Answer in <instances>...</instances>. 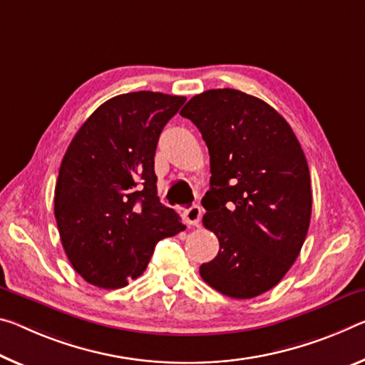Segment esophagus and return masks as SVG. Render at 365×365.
Segmentation results:
<instances>
[{
    "instance_id": "esophagus-1",
    "label": "esophagus",
    "mask_w": 365,
    "mask_h": 365,
    "mask_svg": "<svg viewBox=\"0 0 365 365\" xmlns=\"http://www.w3.org/2000/svg\"><path fill=\"white\" fill-rule=\"evenodd\" d=\"M183 221L188 225H198L201 219V207L198 205H192L190 207H185L183 212Z\"/></svg>"
}]
</instances>
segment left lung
<instances>
[{
  "mask_svg": "<svg viewBox=\"0 0 365 365\" xmlns=\"http://www.w3.org/2000/svg\"><path fill=\"white\" fill-rule=\"evenodd\" d=\"M180 115L193 121L210 151L211 188L201 205L219 252L200 274L224 296L257 297L284 277L307 237V159L287 121L245 92L206 91Z\"/></svg>",
  "mask_w": 365,
  "mask_h": 365,
  "instance_id": "left-lung-1",
  "label": "left lung"
}]
</instances>
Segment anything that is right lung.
I'll return each mask as SVG.
<instances>
[{"label": "right lung", "instance_id": "1", "mask_svg": "<svg viewBox=\"0 0 365 365\" xmlns=\"http://www.w3.org/2000/svg\"><path fill=\"white\" fill-rule=\"evenodd\" d=\"M185 101L151 91L112 97L68 146L55 219L69 263L89 284L126 286L143 274L159 240L185 229L160 203L154 173L160 133Z\"/></svg>", "mask_w": 365, "mask_h": 365}]
</instances>
